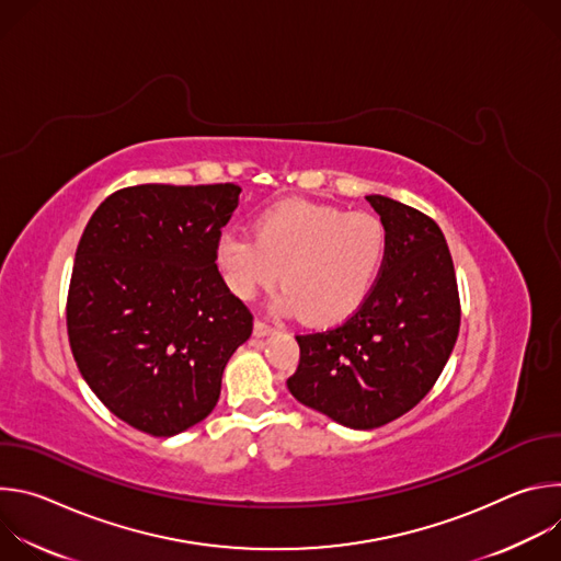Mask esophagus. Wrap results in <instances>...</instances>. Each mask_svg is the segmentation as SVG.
Here are the masks:
<instances>
[{"mask_svg":"<svg viewBox=\"0 0 561 561\" xmlns=\"http://www.w3.org/2000/svg\"><path fill=\"white\" fill-rule=\"evenodd\" d=\"M275 329L268 324V322H262V319H255V327H253V333L257 335V337H266V335H271Z\"/></svg>","mask_w":561,"mask_h":561,"instance_id":"1","label":"esophagus"}]
</instances>
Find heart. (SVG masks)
I'll return each instance as SVG.
<instances>
[{"mask_svg":"<svg viewBox=\"0 0 561 561\" xmlns=\"http://www.w3.org/2000/svg\"><path fill=\"white\" fill-rule=\"evenodd\" d=\"M388 251V228L375 213L288 199L257 217L255 234L221 232L215 266L234 297L253 299L279 279V310L299 312L314 327H333L370 297Z\"/></svg>","mask_w":561,"mask_h":561,"instance_id":"heart-1","label":"heart"}]
</instances>
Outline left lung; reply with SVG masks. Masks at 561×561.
<instances>
[{
    "mask_svg": "<svg viewBox=\"0 0 561 561\" xmlns=\"http://www.w3.org/2000/svg\"><path fill=\"white\" fill-rule=\"evenodd\" d=\"M383 219L390 251L381 277L344 324L297 335L288 377L297 402L368 431L417 407L442 375L459 333V293L439 226L383 195L366 197Z\"/></svg>",
    "mask_w": 561,
    "mask_h": 561,
    "instance_id": "obj_1",
    "label": "left lung"
}]
</instances>
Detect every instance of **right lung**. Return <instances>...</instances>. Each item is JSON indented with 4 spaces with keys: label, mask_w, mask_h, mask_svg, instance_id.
<instances>
[{
    "label": "right lung",
    "mask_w": 561,
    "mask_h": 561,
    "mask_svg": "<svg viewBox=\"0 0 561 561\" xmlns=\"http://www.w3.org/2000/svg\"><path fill=\"white\" fill-rule=\"evenodd\" d=\"M234 184H141L93 213L75 253L66 327L100 402L128 426L173 437L215 409L253 314L224 284L215 244Z\"/></svg>",
    "instance_id": "right-lung-1"
}]
</instances>
